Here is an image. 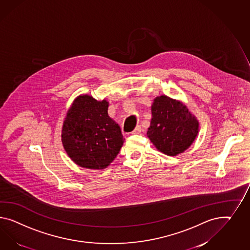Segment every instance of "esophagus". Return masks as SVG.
Instances as JSON below:
<instances>
[{
  "label": "esophagus",
  "mask_w": 250,
  "mask_h": 250,
  "mask_svg": "<svg viewBox=\"0 0 250 250\" xmlns=\"http://www.w3.org/2000/svg\"><path fill=\"white\" fill-rule=\"evenodd\" d=\"M141 132H142V128H141L140 125H138V126H136L135 130L132 132V135H139Z\"/></svg>",
  "instance_id": "1"
}]
</instances>
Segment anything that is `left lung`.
<instances>
[{
	"mask_svg": "<svg viewBox=\"0 0 250 250\" xmlns=\"http://www.w3.org/2000/svg\"><path fill=\"white\" fill-rule=\"evenodd\" d=\"M151 112L147 136L163 154H181L195 141L199 123L182 102L160 95L154 99Z\"/></svg>",
	"mask_w": 250,
	"mask_h": 250,
	"instance_id": "obj_1",
	"label": "left lung"
}]
</instances>
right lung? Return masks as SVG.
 <instances>
[{
  "instance_id": "1",
  "label": "right lung",
  "mask_w": 250,
  "mask_h": 250,
  "mask_svg": "<svg viewBox=\"0 0 250 250\" xmlns=\"http://www.w3.org/2000/svg\"><path fill=\"white\" fill-rule=\"evenodd\" d=\"M106 100L79 95L68 110L62 128V143L68 156L79 167L106 168L125 142L121 129L107 110Z\"/></svg>"
}]
</instances>
